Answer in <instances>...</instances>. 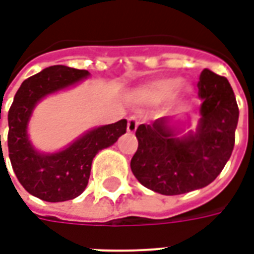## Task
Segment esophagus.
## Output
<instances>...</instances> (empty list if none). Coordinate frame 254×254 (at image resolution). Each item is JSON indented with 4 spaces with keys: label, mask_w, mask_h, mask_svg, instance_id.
Returning a JSON list of instances; mask_svg holds the SVG:
<instances>
[{
    "label": "esophagus",
    "mask_w": 254,
    "mask_h": 254,
    "mask_svg": "<svg viewBox=\"0 0 254 254\" xmlns=\"http://www.w3.org/2000/svg\"><path fill=\"white\" fill-rule=\"evenodd\" d=\"M138 127V120L136 117H129L127 120V132L134 133Z\"/></svg>",
    "instance_id": "esophagus-1"
}]
</instances>
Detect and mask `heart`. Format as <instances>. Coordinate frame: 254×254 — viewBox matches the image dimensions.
I'll list each match as a JSON object with an SVG mask.
<instances>
[{
    "label": "heart",
    "mask_w": 254,
    "mask_h": 254,
    "mask_svg": "<svg viewBox=\"0 0 254 254\" xmlns=\"http://www.w3.org/2000/svg\"><path fill=\"white\" fill-rule=\"evenodd\" d=\"M182 84V80L178 77H169L163 78L156 81L152 85H149L148 88H145L140 94L143 99L148 100V102H163V100L169 99L173 95L176 94L180 89Z\"/></svg>",
    "instance_id": "1"
}]
</instances>
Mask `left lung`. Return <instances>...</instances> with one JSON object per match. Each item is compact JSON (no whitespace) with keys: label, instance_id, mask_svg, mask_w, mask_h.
Masks as SVG:
<instances>
[{"label":"left lung","instance_id":"8db88e82","mask_svg":"<svg viewBox=\"0 0 254 254\" xmlns=\"http://www.w3.org/2000/svg\"><path fill=\"white\" fill-rule=\"evenodd\" d=\"M200 121L194 133L177 137L170 117L141 124L130 169L151 190L176 196L207 187L231 156L238 124V105L229 80L204 69L200 74Z\"/></svg>","mask_w":254,"mask_h":254}]
</instances>
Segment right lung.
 <instances>
[{"label":"right lung","mask_w":254,"mask_h":254,"mask_svg":"<svg viewBox=\"0 0 254 254\" xmlns=\"http://www.w3.org/2000/svg\"><path fill=\"white\" fill-rule=\"evenodd\" d=\"M88 74V70L64 65L46 67L23 81L9 109L8 149L12 169L25 190L45 201H66L80 196L88 184L95 155L127 133V120H121L95 127L56 154H41L32 147L27 127L36 103Z\"/></svg>","instance_id":"1"}]
</instances>
